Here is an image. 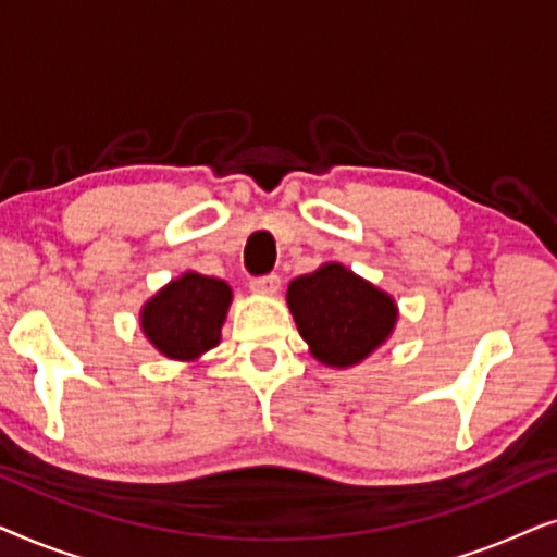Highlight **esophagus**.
I'll return each instance as SVG.
<instances>
[{"mask_svg": "<svg viewBox=\"0 0 557 557\" xmlns=\"http://www.w3.org/2000/svg\"><path fill=\"white\" fill-rule=\"evenodd\" d=\"M278 286H281L278 273H265V276L250 278V292L256 294H276Z\"/></svg>", "mask_w": 557, "mask_h": 557, "instance_id": "obj_1", "label": "esophagus"}]
</instances>
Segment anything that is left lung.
<instances>
[{"label":"left lung","instance_id":"left-lung-1","mask_svg":"<svg viewBox=\"0 0 557 557\" xmlns=\"http://www.w3.org/2000/svg\"><path fill=\"white\" fill-rule=\"evenodd\" d=\"M286 299L311 355L332 368L364 360L387 339L398 317L391 296L339 263L294 278Z\"/></svg>","mask_w":557,"mask_h":557}]
</instances>
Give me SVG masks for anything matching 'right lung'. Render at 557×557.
I'll use <instances>...</instances> for the list:
<instances>
[{
  "instance_id": "obj_1",
  "label": "right lung",
  "mask_w": 557,
  "mask_h": 557,
  "mask_svg": "<svg viewBox=\"0 0 557 557\" xmlns=\"http://www.w3.org/2000/svg\"><path fill=\"white\" fill-rule=\"evenodd\" d=\"M231 296L225 281L185 273L144 307L141 326L159 352L172 360H193L220 342Z\"/></svg>"
}]
</instances>
